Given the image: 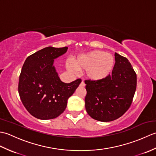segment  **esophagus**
<instances>
[{"label":"esophagus","instance_id":"esophagus-1","mask_svg":"<svg viewBox=\"0 0 156 156\" xmlns=\"http://www.w3.org/2000/svg\"><path fill=\"white\" fill-rule=\"evenodd\" d=\"M80 86H81V87H85V84H84V82L83 81H82L80 83Z\"/></svg>","mask_w":156,"mask_h":156}]
</instances>
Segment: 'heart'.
<instances>
[{
	"mask_svg": "<svg viewBox=\"0 0 156 156\" xmlns=\"http://www.w3.org/2000/svg\"><path fill=\"white\" fill-rule=\"evenodd\" d=\"M113 55L103 51L92 50L78 56L74 59L72 66L66 64L71 72L84 71L86 78L91 81H101L111 74L115 66Z\"/></svg>",
	"mask_w": 156,
	"mask_h": 156,
	"instance_id": "heart-1",
	"label": "heart"
}]
</instances>
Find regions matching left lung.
Instances as JSON below:
<instances>
[{
  "label": "left lung",
  "mask_w": 156,
  "mask_h": 156,
  "mask_svg": "<svg viewBox=\"0 0 156 156\" xmlns=\"http://www.w3.org/2000/svg\"><path fill=\"white\" fill-rule=\"evenodd\" d=\"M115 58L111 75L101 81L85 80L86 110L99 121H112L121 117L131 106L136 90L137 75L131 63L117 53Z\"/></svg>",
  "instance_id": "obj_1"
}]
</instances>
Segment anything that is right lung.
Instances as JSON below:
<instances>
[{
  "mask_svg": "<svg viewBox=\"0 0 156 156\" xmlns=\"http://www.w3.org/2000/svg\"><path fill=\"white\" fill-rule=\"evenodd\" d=\"M68 47H47L29 55L24 62L19 80V94L31 115L41 120L56 118L67 106L68 99L81 83L61 81L54 59L66 53Z\"/></svg>",
  "mask_w": 156,
  "mask_h": 156,
  "instance_id": "right-lung-1",
  "label": "right lung"
}]
</instances>
